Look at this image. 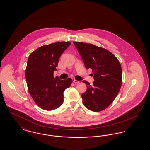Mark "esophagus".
Segmentation results:
<instances>
[{"label": "esophagus", "instance_id": "1", "mask_svg": "<svg viewBox=\"0 0 150 150\" xmlns=\"http://www.w3.org/2000/svg\"><path fill=\"white\" fill-rule=\"evenodd\" d=\"M73 82H74L75 84H79V83H80V81H79L75 80V79H73Z\"/></svg>", "mask_w": 150, "mask_h": 150}]
</instances>
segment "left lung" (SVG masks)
<instances>
[{
    "instance_id": "8db88e82",
    "label": "left lung",
    "mask_w": 150,
    "mask_h": 150,
    "mask_svg": "<svg viewBox=\"0 0 150 150\" xmlns=\"http://www.w3.org/2000/svg\"><path fill=\"white\" fill-rule=\"evenodd\" d=\"M74 44L82 58L86 69H91L94 81L92 85L83 80L87 86L81 95L84 105L88 109L100 112L108 107L120 91L122 69L118 59L106 49L92 44Z\"/></svg>"
}]
</instances>
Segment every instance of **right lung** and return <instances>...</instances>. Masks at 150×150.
Instances as JSON below:
<instances>
[{"instance_id": "1", "label": "right lung", "mask_w": 150, "mask_h": 150, "mask_svg": "<svg viewBox=\"0 0 150 150\" xmlns=\"http://www.w3.org/2000/svg\"><path fill=\"white\" fill-rule=\"evenodd\" d=\"M71 44L61 42L43 45L30 55L25 70L29 93L36 104L47 111L59 107L64 102V92L70 87L71 78H54L59 57Z\"/></svg>"}]
</instances>
